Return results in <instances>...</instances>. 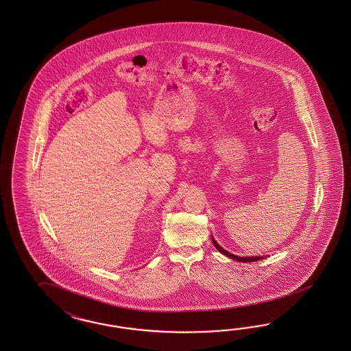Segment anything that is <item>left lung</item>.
Returning <instances> with one entry per match:
<instances>
[{"label": "left lung", "mask_w": 351, "mask_h": 351, "mask_svg": "<svg viewBox=\"0 0 351 351\" xmlns=\"http://www.w3.org/2000/svg\"><path fill=\"white\" fill-rule=\"evenodd\" d=\"M211 241H213V245L215 246V249L219 251L221 254L223 255H226V256H228L230 259H233V261H241V263H250V261H261V259H264V256H237V255H233V254H230L227 250H224L223 247H221V245L217 242V241L214 240V237L211 236Z\"/></svg>", "instance_id": "left-lung-1"}]
</instances>
